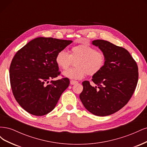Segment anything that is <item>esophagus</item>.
<instances>
[{"instance_id": "esophagus-1", "label": "esophagus", "mask_w": 147, "mask_h": 147, "mask_svg": "<svg viewBox=\"0 0 147 147\" xmlns=\"http://www.w3.org/2000/svg\"><path fill=\"white\" fill-rule=\"evenodd\" d=\"M70 84H77L78 83V82L77 81H74V80H71L70 82Z\"/></svg>"}]
</instances>
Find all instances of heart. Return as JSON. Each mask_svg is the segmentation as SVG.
Segmentation results:
<instances>
[{
  "instance_id": "b5f03b06",
  "label": "heart",
  "mask_w": 147,
  "mask_h": 147,
  "mask_svg": "<svg viewBox=\"0 0 147 147\" xmlns=\"http://www.w3.org/2000/svg\"><path fill=\"white\" fill-rule=\"evenodd\" d=\"M75 66L63 72V75L72 80H80L88 74L94 75L103 69L105 63L104 53L87 44H80L70 48L69 54L61 50L57 53L55 61L61 69L65 70L75 61Z\"/></svg>"
}]
</instances>
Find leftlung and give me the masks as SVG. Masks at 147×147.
Instances as JSON below:
<instances>
[{
  "instance_id": "left-lung-1",
  "label": "left lung",
  "mask_w": 147,
  "mask_h": 147,
  "mask_svg": "<svg viewBox=\"0 0 147 147\" xmlns=\"http://www.w3.org/2000/svg\"><path fill=\"white\" fill-rule=\"evenodd\" d=\"M92 44L98 47L105 56V63L92 81L82 83L80 94L82 104L89 112L105 117L118 112L130 100L136 88L139 73L136 62L125 48L104 40H95Z\"/></svg>"
}]
</instances>
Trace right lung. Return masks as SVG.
Masks as SVG:
<instances>
[{
	"instance_id": "right-lung-1",
	"label": "right lung",
	"mask_w": 147,
	"mask_h": 147,
	"mask_svg": "<svg viewBox=\"0 0 147 147\" xmlns=\"http://www.w3.org/2000/svg\"><path fill=\"white\" fill-rule=\"evenodd\" d=\"M72 42L52 37H37L28 42L13 57L10 80L16 100L26 112L43 116L55 109L69 85L63 78L49 80L60 74L55 57L57 53Z\"/></svg>"
}]
</instances>
